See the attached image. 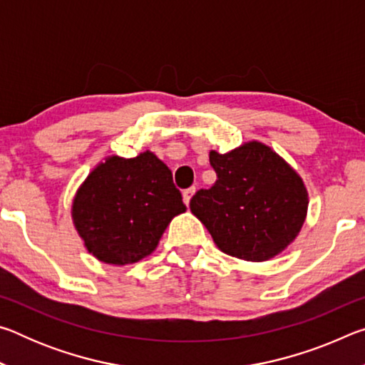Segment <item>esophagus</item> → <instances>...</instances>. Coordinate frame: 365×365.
<instances>
[{
  "label": "esophagus",
  "mask_w": 365,
  "mask_h": 365,
  "mask_svg": "<svg viewBox=\"0 0 365 365\" xmlns=\"http://www.w3.org/2000/svg\"><path fill=\"white\" fill-rule=\"evenodd\" d=\"M195 187H191V188H187V190H183V202L185 205H190V200H191V196L195 195Z\"/></svg>",
  "instance_id": "esophagus-1"
}]
</instances>
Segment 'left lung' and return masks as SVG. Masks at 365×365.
<instances>
[{"mask_svg":"<svg viewBox=\"0 0 365 365\" xmlns=\"http://www.w3.org/2000/svg\"><path fill=\"white\" fill-rule=\"evenodd\" d=\"M217 180L196 191L190 209L225 255L269 261L298 237L307 212V190L285 159L259 141L209 153Z\"/></svg>","mask_w":365,"mask_h":365,"instance_id":"left-lung-1","label":"left lung"}]
</instances>
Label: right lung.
Returning <instances> with one entry per match:
<instances>
[{"instance_id":"1","label":"right lung","mask_w":365,"mask_h":365,"mask_svg":"<svg viewBox=\"0 0 365 365\" xmlns=\"http://www.w3.org/2000/svg\"><path fill=\"white\" fill-rule=\"evenodd\" d=\"M185 211L170 169L145 151L98 164L73 197L72 220L96 259L125 265L150 256L170 220Z\"/></svg>"}]
</instances>
